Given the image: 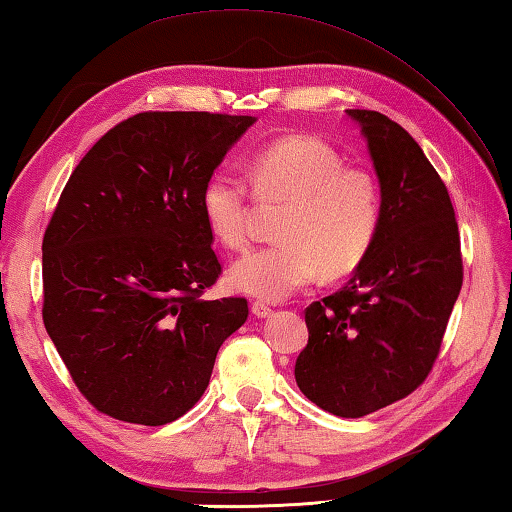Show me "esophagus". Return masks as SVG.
Returning a JSON list of instances; mask_svg holds the SVG:
<instances>
[{
	"label": "esophagus",
	"mask_w": 512,
	"mask_h": 512,
	"mask_svg": "<svg viewBox=\"0 0 512 512\" xmlns=\"http://www.w3.org/2000/svg\"><path fill=\"white\" fill-rule=\"evenodd\" d=\"M250 310H253V315L259 317V319L270 317V313H273V310H270V306H268L266 302H253V306H250Z\"/></svg>",
	"instance_id": "34e87169"
}]
</instances>
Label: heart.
<instances>
[{
	"instance_id": "obj_1",
	"label": "heart",
	"mask_w": 512,
	"mask_h": 512,
	"mask_svg": "<svg viewBox=\"0 0 512 512\" xmlns=\"http://www.w3.org/2000/svg\"><path fill=\"white\" fill-rule=\"evenodd\" d=\"M248 179L262 204H286L279 244L233 264L228 282L239 293L282 302L315 282L322 270L342 277L368 257L382 224V188L362 166L344 164L333 146L313 135H288L250 157ZM204 222L219 244L250 242V195L239 177L215 173L199 195Z\"/></svg>"
}]
</instances>
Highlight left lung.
Wrapping results in <instances>:
<instances>
[{
    "label": "left lung",
    "instance_id": "8db88e82",
    "mask_svg": "<svg viewBox=\"0 0 512 512\" xmlns=\"http://www.w3.org/2000/svg\"><path fill=\"white\" fill-rule=\"evenodd\" d=\"M362 128L382 188L368 257L337 293L306 308L295 362L302 393L337 417H364L424 384L464 282L446 184L406 130L377 110H346Z\"/></svg>",
    "mask_w": 512,
    "mask_h": 512
}]
</instances>
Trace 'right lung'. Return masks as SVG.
Wrapping results in <instances>:
<instances>
[{"mask_svg": "<svg viewBox=\"0 0 512 512\" xmlns=\"http://www.w3.org/2000/svg\"><path fill=\"white\" fill-rule=\"evenodd\" d=\"M255 124L150 110L110 128L62 190L44 233V326L99 413L164 426L193 408L244 297L204 299L222 275L199 195Z\"/></svg>", "mask_w": 512, "mask_h": 512, "instance_id": "obj_1", "label": "right lung"}]
</instances>
